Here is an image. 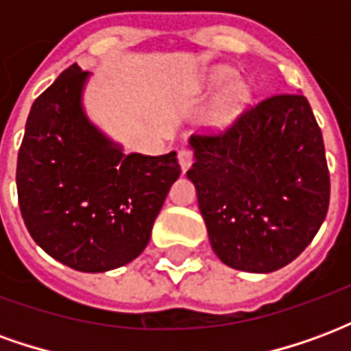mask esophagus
Segmentation results:
<instances>
[{
    "label": "esophagus",
    "instance_id": "esophagus-1",
    "mask_svg": "<svg viewBox=\"0 0 351 351\" xmlns=\"http://www.w3.org/2000/svg\"><path fill=\"white\" fill-rule=\"evenodd\" d=\"M178 163H180L182 171H188L191 167V163H193V152H191L190 148H182L178 152Z\"/></svg>",
    "mask_w": 351,
    "mask_h": 351
}]
</instances>
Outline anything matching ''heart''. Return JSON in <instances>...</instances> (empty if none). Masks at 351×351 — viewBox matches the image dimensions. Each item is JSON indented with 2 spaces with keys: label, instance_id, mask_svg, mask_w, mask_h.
Segmentation results:
<instances>
[{
  "label": "heart",
  "instance_id": "obj_1",
  "mask_svg": "<svg viewBox=\"0 0 351 351\" xmlns=\"http://www.w3.org/2000/svg\"><path fill=\"white\" fill-rule=\"evenodd\" d=\"M233 79H235L233 71L221 67V69H216V71L210 75V84L216 88H220L229 84V82H233ZM248 101H250V92H248V88L244 86V84H233L228 92L221 95V99L218 101V105L214 108V122L223 123V125L229 122H233L237 116L241 114V110L246 107Z\"/></svg>",
  "mask_w": 351,
  "mask_h": 351
}]
</instances>
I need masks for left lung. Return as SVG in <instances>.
<instances>
[{
	"label": "left lung",
	"instance_id": "1",
	"mask_svg": "<svg viewBox=\"0 0 351 351\" xmlns=\"http://www.w3.org/2000/svg\"><path fill=\"white\" fill-rule=\"evenodd\" d=\"M186 173L216 256L237 271L272 272L316 237L329 208L322 130L302 93H274L220 133H193Z\"/></svg>",
	"mask_w": 351,
	"mask_h": 351
}]
</instances>
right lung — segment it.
I'll return each instance as SVG.
<instances>
[{
    "instance_id": "obj_1",
    "label": "right lung",
    "mask_w": 351,
    "mask_h": 351,
    "mask_svg": "<svg viewBox=\"0 0 351 351\" xmlns=\"http://www.w3.org/2000/svg\"><path fill=\"white\" fill-rule=\"evenodd\" d=\"M88 73L65 69L34 101L16 163L24 223L60 263L105 272L145 250L171 186L176 152L125 154L84 114Z\"/></svg>"
}]
</instances>
